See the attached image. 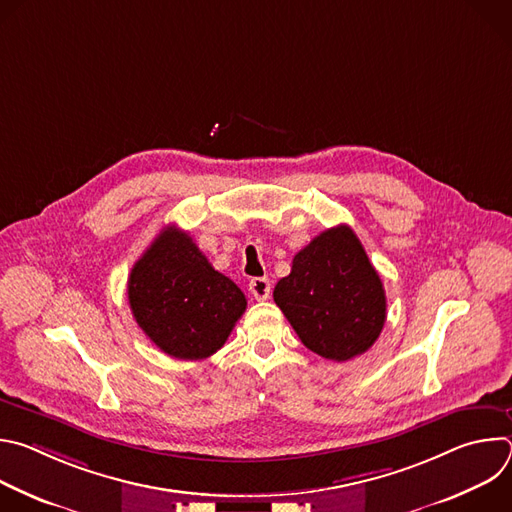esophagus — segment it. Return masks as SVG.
Returning <instances> with one entry per match:
<instances>
[{"label":"esophagus","mask_w":512,"mask_h":512,"mask_svg":"<svg viewBox=\"0 0 512 512\" xmlns=\"http://www.w3.org/2000/svg\"><path fill=\"white\" fill-rule=\"evenodd\" d=\"M249 289L255 300L263 302L271 296V281L267 277H253L251 283H249Z\"/></svg>","instance_id":"34e87169"}]
</instances>
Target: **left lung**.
Here are the masks:
<instances>
[{
    "label": "left lung",
    "instance_id": "8db88e82",
    "mask_svg": "<svg viewBox=\"0 0 512 512\" xmlns=\"http://www.w3.org/2000/svg\"><path fill=\"white\" fill-rule=\"evenodd\" d=\"M273 300L306 348L336 362L367 352L387 318L383 281L346 225L320 233L296 253Z\"/></svg>",
    "mask_w": 512,
    "mask_h": 512
}]
</instances>
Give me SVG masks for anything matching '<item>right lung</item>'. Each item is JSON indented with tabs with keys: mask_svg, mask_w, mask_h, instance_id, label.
<instances>
[{
	"mask_svg": "<svg viewBox=\"0 0 512 512\" xmlns=\"http://www.w3.org/2000/svg\"><path fill=\"white\" fill-rule=\"evenodd\" d=\"M127 298L145 336L180 360H202L223 348L247 308L237 283L176 227L164 229L135 261Z\"/></svg>",
	"mask_w": 512,
	"mask_h": 512,
	"instance_id": "1",
	"label": "right lung"
}]
</instances>
